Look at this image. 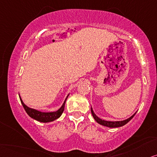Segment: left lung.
Here are the masks:
<instances>
[{"instance_id":"1","label":"left lung","mask_w":157,"mask_h":157,"mask_svg":"<svg viewBox=\"0 0 157 157\" xmlns=\"http://www.w3.org/2000/svg\"><path fill=\"white\" fill-rule=\"evenodd\" d=\"M91 113H92V115L94 118V120L96 121L98 124H101V125L108 127V128H119V127H122L124 124H126L129 121H130L132 119V117L135 116V114L136 113L132 115V116L129 117L128 119H127L125 120H123V121H114V122H112V121H106V120H102L101 119H100L98 117L96 116V114H95L94 112H93L92 107H91Z\"/></svg>"}]
</instances>
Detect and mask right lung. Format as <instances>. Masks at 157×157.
Here are the masks:
<instances>
[{"label": "right lung", "instance_id": "add662e5", "mask_svg": "<svg viewBox=\"0 0 157 157\" xmlns=\"http://www.w3.org/2000/svg\"><path fill=\"white\" fill-rule=\"evenodd\" d=\"M68 96H67L66 99H65L64 104H62L60 108L58 110L56 111V112H40L38 110L34 109L29 108L27 106L24 104V102L21 100L20 96H19V98H20L21 103L22 104V106L25 109V110L27 112V114L31 118L34 119V120L39 121L40 122H53L56 119H58L60 117V116L62 114L64 110V106H65V103H66V101L67 98H68Z\"/></svg>", "mask_w": 157, "mask_h": 157}]
</instances>
